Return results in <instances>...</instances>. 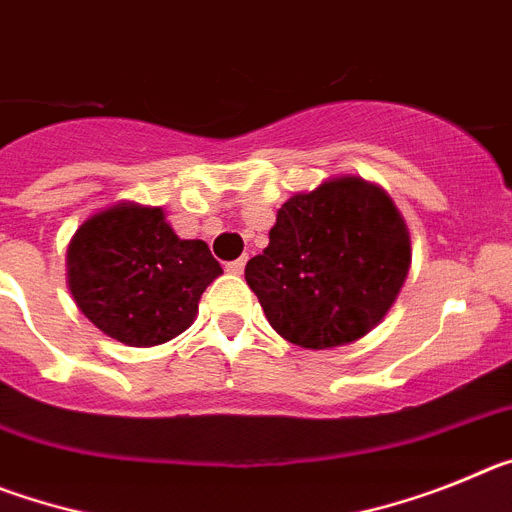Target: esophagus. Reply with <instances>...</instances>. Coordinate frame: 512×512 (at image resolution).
I'll return each instance as SVG.
<instances>
[{
	"instance_id": "esophagus-1",
	"label": "esophagus",
	"mask_w": 512,
	"mask_h": 512,
	"mask_svg": "<svg viewBox=\"0 0 512 512\" xmlns=\"http://www.w3.org/2000/svg\"><path fill=\"white\" fill-rule=\"evenodd\" d=\"M243 269H246V259H235L225 264V271H230V274H243Z\"/></svg>"
}]
</instances>
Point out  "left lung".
Returning a JSON list of instances; mask_svg holds the SVG:
<instances>
[{
    "mask_svg": "<svg viewBox=\"0 0 512 512\" xmlns=\"http://www.w3.org/2000/svg\"><path fill=\"white\" fill-rule=\"evenodd\" d=\"M410 261L408 223L390 194L343 174L279 207L269 246L246 264V282L279 336L323 351L382 323Z\"/></svg>",
    "mask_w": 512,
    "mask_h": 512,
    "instance_id": "1",
    "label": "left lung"
}]
</instances>
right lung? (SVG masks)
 Here are the masks:
<instances>
[{
	"label": "right lung",
	"instance_id": "1",
	"mask_svg": "<svg viewBox=\"0 0 512 512\" xmlns=\"http://www.w3.org/2000/svg\"><path fill=\"white\" fill-rule=\"evenodd\" d=\"M220 274L205 241H182L161 207L125 200L89 215L66 251V284L84 318L138 348L184 333Z\"/></svg>",
	"mask_w": 512,
	"mask_h": 512
}]
</instances>
